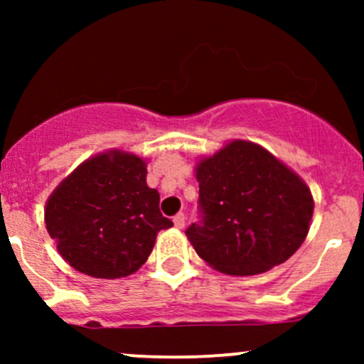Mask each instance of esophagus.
I'll use <instances>...</instances> for the list:
<instances>
[{
    "label": "esophagus",
    "mask_w": 364,
    "mask_h": 364,
    "mask_svg": "<svg viewBox=\"0 0 364 364\" xmlns=\"http://www.w3.org/2000/svg\"><path fill=\"white\" fill-rule=\"evenodd\" d=\"M185 220H186V216L183 215V213H178V215L174 216V220H172L176 229H183V227H185Z\"/></svg>",
    "instance_id": "esophagus-1"
}]
</instances>
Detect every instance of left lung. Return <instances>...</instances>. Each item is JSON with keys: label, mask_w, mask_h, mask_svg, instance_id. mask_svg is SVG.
Wrapping results in <instances>:
<instances>
[{"label": "left lung", "mask_w": 364, "mask_h": 364, "mask_svg": "<svg viewBox=\"0 0 364 364\" xmlns=\"http://www.w3.org/2000/svg\"><path fill=\"white\" fill-rule=\"evenodd\" d=\"M196 178L203 222L190 225L186 237L220 273H266L306 240L310 188L262 146L234 139L197 161Z\"/></svg>", "instance_id": "8db88e82"}]
</instances>
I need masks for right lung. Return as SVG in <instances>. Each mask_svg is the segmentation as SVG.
I'll return each instance as SVG.
<instances>
[{
  "instance_id": "obj_1",
  "label": "right lung",
  "mask_w": 364,
  "mask_h": 364,
  "mask_svg": "<svg viewBox=\"0 0 364 364\" xmlns=\"http://www.w3.org/2000/svg\"><path fill=\"white\" fill-rule=\"evenodd\" d=\"M148 164L123 149L84 160L46 203V227L63 260L93 278L134 274L148 260L156 234L172 227L160 193L146 183Z\"/></svg>"
}]
</instances>
